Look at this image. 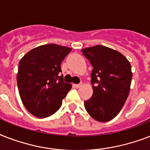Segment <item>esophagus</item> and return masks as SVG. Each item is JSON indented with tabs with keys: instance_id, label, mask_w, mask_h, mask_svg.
Segmentation results:
<instances>
[{
	"instance_id": "1",
	"label": "esophagus",
	"mask_w": 150,
	"mask_h": 150,
	"mask_svg": "<svg viewBox=\"0 0 150 150\" xmlns=\"http://www.w3.org/2000/svg\"><path fill=\"white\" fill-rule=\"evenodd\" d=\"M81 86H82V83H79V84H74V85H73V86L75 87V88H79Z\"/></svg>"
}]
</instances>
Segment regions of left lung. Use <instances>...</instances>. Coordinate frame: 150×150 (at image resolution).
Here are the masks:
<instances>
[{
	"instance_id": "obj_1",
	"label": "left lung",
	"mask_w": 150,
	"mask_h": 150,
	"mask_svg": "<svg viewBox=\"0 0 150 150\" xmlns=\"http://www.w3.org/2000/svg\"><path fill=\"white\" fill-rule=\"evenodd\" d=\"M82 52L93 68V93L85 101V108L96 121H110L120 112L129 94L132 78L130 63L121 53L104 46L85 48Z\"/></svg>"
}]
</instances>
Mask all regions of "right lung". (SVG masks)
Masks as SVG:
<instances>
[{
	"instance_id": "obj_1",
	"label": "right lung",
	"mask_w": 150,
	"mask_h": 150,
	"mask_svg": "<svg viewBox=\"0 0 150 150\" xmlns=\"http://www.w3.org/2000/svg\"><path fill=\"white\" fill-rule=\"evenodd\" d=\"M71 49L57 44L40 46L29 51L19 62L17 84L27 110L43 118L54 114L71 89L64 82L61 64Z\"/></svg>"
}]
</instances>
